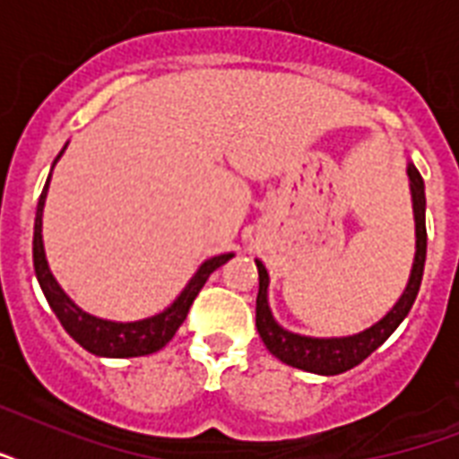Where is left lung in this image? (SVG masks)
<instances>
[{"label":"left lung","instance_id":"8db88e82","mask_svg":"<svg viewBox=\"0 0 459 459\" xmlns=\"http://www.w3.org/2000/svg\"><path fill=\"white\" fill-rule=\"evenodd\" d=\"M410 180H412V202H414V221H417V255H414L412 276L407 283L405 293L395 302L391 312L384 319L374 324L371 328L348 338H307V335L290 333L281 328L272 316L269 302H266V288H269V276L262 262H257L259 272V293H257V331L259 338L264 341L273 357L281 362L290 364L295 369L312 371V374H324V377H335L342 371L352 369L359 362L388 341V335L400 326L407 312L412 309L417 293H420L421 276H424V262H427V195H424V180L420 171L410 164L407 169Z\"/></svg>","mask_w":459,"mask_h":459}]
</instances>
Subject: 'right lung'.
I'll list each match as a JSON object with an SVG mask.
<instances>
[{"label": "right lung", "instance_id": "right-lung-1", "mask_svg": "<svg viewBox=\"0 0 459 459\" xmlns=\"http://www.w3.org/2000/svg\"><path fill=\"white\" fill-rule=\"evenodd\" d=\"M47 186H49V178H47L45 190H42L38 200L35 233H32V264H35V276L39 281V288H42L47 302H49V307L56 314V319L61 321V326L66 328V333L75 342H81L88 352L100 357H140L152 355V352L164 348L166 342L176 335L180 324L186 321L187 312H190V305L195 302L202 286L207 283L209 273L216 272L221 264H226L233 255H219V257L207 259L197 269L193 279H190L186 290L178 295V300L173 302L169 309L157 314V316L133 321V324H117V321L97 319V316H90V314H85L74 302L68 300L66 293L61 290L59 283L54 281L52 272H49V266H47L45 245H42V207H45Z\"/></svg>", "mask_w": 459, "mask_h": 459}]
</instances>
